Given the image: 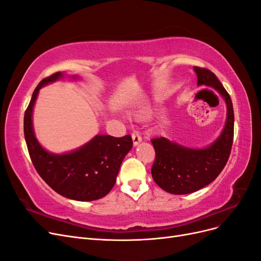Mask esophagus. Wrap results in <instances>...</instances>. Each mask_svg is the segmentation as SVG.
<instances>
[{"instance_id": "esophagus-1", "label": "esophagus", "mask_w": 261, "mask_h": 261, "mask_svg": "<svg viewBox=\"0 0 261 261\" xmlns=\"http://www.w3.org/2000/svg\"><path fill=\"white\" fill-rule=\"evenodd\" d=\"M132 139H133L134 146H137V145H139L141 143V141H143V138H141L140 134L138 132H134L132 134Z\"/></svg>"}]
</instances>
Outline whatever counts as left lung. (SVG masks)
Instances as JSON below:
<instances>
[{
    "label": "left lung",
    "instance_id": "1",
    "mask_svg": "<svg viewBox=\"0 0 261 261\" xmlns=\"http://www.w3.org/2000/svg\"><path fill=\"white\" fill-rule=\"evenodd\" d=\"M197 85L212 87L226 103L223 130L213 143L201 149L187 148L164 137L151 140L155 159L152 178L163 191L185 195L199 191L215 180L225 167L231 153L234 136V111L230 94L211 70L194 66Z\"/></svg>",
    "mask_w": 261,
    "mask_h": 261
}]
</instances>
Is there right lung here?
Here are the masks:
<instances>
[{
  "label": "right lung",
  "instance_id": "1",
  "mask_svg": "<svg viewBox=\"0 0 261 261\" xmlns=\"http://www.w3.org/2000/svg\"><path fill=\"white\" fill-rule=\"evenodd\" d=\"M63 77L61 72L44 78L35 89L23 117V134L38 174L53 191L78 201L97 200L114 186L125 155L133 147L130 135H97L67 153H51L39 144L33 127V110L39 90ZM76 78V76H73Z\"/></svg>",
  "mask_w": 261,
  "mask_h": 261
}]
</instances>
